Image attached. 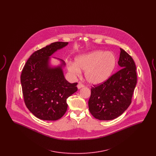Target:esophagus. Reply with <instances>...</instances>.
I'll list each match as a JSON object with an SVG mask.
<instances>
[{
	"label": "esophagus",
	"instance_id": "obj_1",
	"mask_svg": "<svg viewBox=\"0 0 156 156\" xmlns=\"http://www.w3.org/2000/svg\"><path fill=\"white\" fill-rule=\"evenodd\" d=\"M84 87V85H83V84H82L81 83H78V85H77V88H78V89H81L82 88H83Z\"/></svg>",
	"mask_w": 156,
	"mask_h": 156
}]
</instances>
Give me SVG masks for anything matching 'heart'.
<instances>
[{"mask_svg":"<svg viewBox=\"0 0 156 156\" xmlns=\"http://www.w3.org/2000/svg\"><path fill=\"white\" fill-rule=\"evenodd\" d=\"M116 66V58L111 52L97 50L82 54L75 58V62L68 63V71L75 76L85 71V77L91 85H98L106 81Z\"/></svg>","mask_w":156,"mask_h":156,"instance_id":"heart-1","label":"heart"}]
</instances>
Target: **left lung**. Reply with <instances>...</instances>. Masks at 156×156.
Here are the masks:
<instances>
[{
    "instance_id": "8db88e82",
    "label": "left lung",
    "mask_w": 156,
    "mask_h": 156,
    "mask_svg": "<svg viewBox=\"0 0 156 156\" xmlns=\"http://www.w3.org/2000/svg\"><path fill=\"white\" fill-rule=\"evenodd\" d=\"M118 64L121 69L102 84L92 87L88 101L92 116L109 120L120 116L130 106L137 83L136 68L130 55L120 48Z\"/></svg>"
}]
</instances>
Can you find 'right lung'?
I'll return each mask as SVG.
<instances>
[{"instance_id":"add662e5","label":"right lung","mask_w":156,"mask_h":156,"mask_svg":"<svg viewBox=\"0 0 156 156\" xmlns=\"http://www.w3.org/2000/svg\"><path fill=\"white\" fill-rule=\"evenodd\" d=\"M68 44L55 42L34 52L27 61L20 77L24 102L36 117L44 120H57L67 111V98L78 88V83H69L65 78V62L54 66L50 57Z\"/></svg>"}]
</instances>
